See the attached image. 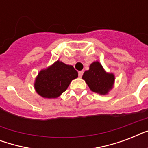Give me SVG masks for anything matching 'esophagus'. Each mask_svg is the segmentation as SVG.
I'll return each instance as SVG.
<instances>
[{"label": "esophagus", "instance_id": "1", "mask_svg": "<svg viewBox=\"0 0 148 148\" xmlns=\"http://www.w3.org/2000/svg\"><path fill=\"white\" fill-rule=\"evenodd\" d=\"M83 74H84V71H79V72H78V76H79V77H82V75H83Z\"/></svg>", "mask_w": 148, "mask_h": 148}]
</instances>
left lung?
I'll return each mask as SVG.
<instances>
[{
	"mask_svg": "<svg viewBox=\"0 0 148 148\" xmlns=\"http://www.w3.org/2000/svg\"><path fill=\"white\" fill-rule=\"evenodd\" d=\"M82 78L85 81L90 90L100 95H107L112 89L114 83V74L107 73L98 61H95L86 71Z\"/></svg>",
	"mask_w": 148,
	"mask_h": 148,
	"instance_id": "1",
	"label": "left lung"
}]
</instances>
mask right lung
I'll return each instance as SVG.
<instances>
[{"label":"right lung","instance_id":"right-lung-1","mask_svg":"<svg viewBox=\"0 0 148 148\" xmlns=\"http://www.w3.org/2000/svg\"><path fill=\"white\" fill-rule=\"evenodd\" d=\"M78 77V73L71 65L60 60L38 73L34 88L38 95L45 98H56L68 88L72 80Z\"/></svg>","mask_w":148,"mask_h":148}]
</instances>
